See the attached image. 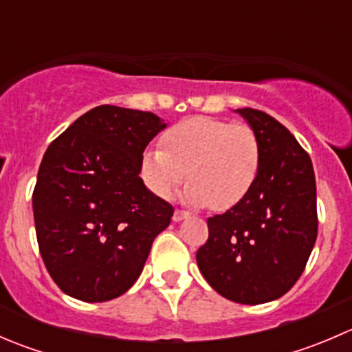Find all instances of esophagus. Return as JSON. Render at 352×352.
<instances>
[{
	"label": "esophagus",
	"instance_id": "esophagus-1",
	"mask_svg": "<svg viewBox=\"0 0 352 352\" xmlns=\"http://www.w3.org/2000/svg\"><path fill=\"white\" fill-rule=\"evenodd\" d=\"M186 218H189V212L184 211V209H175V212H173V221L179 223Z\"/></svg>",
	"mask_w": 352,
	"mask_h": 352
}]
</instances>
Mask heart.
I'll list each match as a JSON object with an SVG mask.
<instances>
[{
    "mask_svg": "<svg viewBox=\"0 0 352 352\" xmlns=\"http://www.w3.org/2000/svg\"><path fill=\"white\" fill-rule=\"evenodd\" d=\"M162 148L144 151L140 173L144 186L168 199L184 179L190 180L182 199L190 206L228 211L243 201L257 182L262 144L243 124L192 117L163 133Z\"/></svg>",
    "mask_w": 352,
    "mask_h": 352,
    "instance_id": "1",
    "label": "heart"
}]
</instances>
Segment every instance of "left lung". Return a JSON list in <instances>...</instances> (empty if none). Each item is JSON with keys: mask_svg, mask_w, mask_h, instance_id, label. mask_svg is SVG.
<instances>
[{"mask_svg": "<svg viewBox=\"0 0 352 352\" xmlns=\"http://www.w3.org/2000/svg\"><path fill=\"white\" fill-rule=\"evenodd\" d=\"M236 112L261 140V172L240 204L208 219L196 261L226 300L261 305L303 274L318 232L317 184L310 156L279 120L250 107Z\"/></svg>", "mask_w": 352, "mask_h": 352, "instance_id": "8db88e82", "label": "left lung"}]
</instances>
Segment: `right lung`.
<instances>
[{"label":"right lung","mask_w":352,"mask_h":352,"mask_svg":"<svg viewBox=\"0 0 352 352\" xmlns=\"http://www.w3.org/2000/svg\"><path fill=\"white\" fill-rule=\"evenodd\" d=\"M165 127L151 112L100 105L49 144L32 194L35 233L69 296L98 303L126 293L170 225L172 204L140 177L144 148Z\"/></svg>","instance_id":"1"}]
</instances>
